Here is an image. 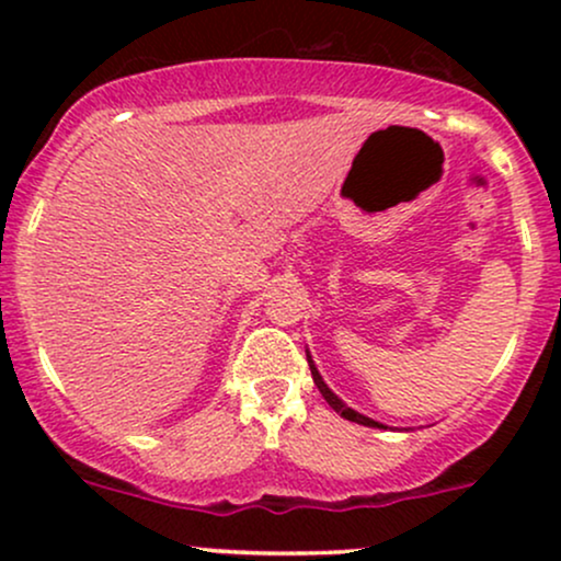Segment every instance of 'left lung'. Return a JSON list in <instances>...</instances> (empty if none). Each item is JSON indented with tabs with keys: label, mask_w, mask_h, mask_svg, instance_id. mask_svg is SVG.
Returning a JSON list of instances; mask_svg holds the SVG:
<instances>
[{
	"label": "left lung",
	"mask_w": 561,
	"mask_h": 561,
	"mask_svg": "<svg viewBox=\"0 0 561 561\" xmlns=\"http://www.w3.org/2000/svg\"><path fill=\"white\" fill-rule=\"evenodd\" d=\"M308 366H311V375H313V382H317V388H319V392L321 396H324V401L332 405L334 411H337L340 416H345V420H351V422H356V424H364V427H382V424L379 422H375V420H369V416H364V414H358V411H353V409H347V405L340 401L337 396H334V392L327 388L324 385V379H321V375L317 371V366H313V362H311V356H308Z\"/></svg>",
	"instance_id": "left-lung-1"
}]
</instances>
